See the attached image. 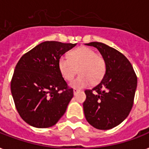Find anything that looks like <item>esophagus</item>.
Returning <instances> with one entry per match:
<instances>
[{
  "mask_svg": "<svg viewBox=\"0 0 149 149\" xmlns=\"http://www.w3.org/2000/svg\"><path fill=\"white\" fill-rule=\"evenodd\" d=\"M79 90H78V89H76V88H74L73 89V94H74V95H76V94H77V93H78V92H79Z\"/></svg>",
  "mask_w": 149,
  "mask_h": 149,
  "instance_id": "obj_1",
  "label": "esophagus"
}]
</instances>
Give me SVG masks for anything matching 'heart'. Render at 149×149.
I'll return each instance as SVG.
<instances>
[{
    "label": "heart",
    "mask_w": 149,
    "mask_h": 149,
    "mask_svg": "<svg viewBox=\"0 0 149 149\" xmlns=\"http://www.w3.org/2000/svg\"><path fill=\"white\" fill-rule=\"evenodd\" d=\"M61 75L65 80L71 81L77 71V79L70 84L73 88H84L89 84H97L106 73L105 59L94 50L87 47H79L69 53V58L62 56L58 62Z\"/></svg>",
    "instance_id": "1"
}]
</instances>
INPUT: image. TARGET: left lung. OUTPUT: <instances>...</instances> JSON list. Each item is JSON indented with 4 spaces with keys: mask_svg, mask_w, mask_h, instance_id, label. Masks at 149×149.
Instances as JSON below:
<instances>
[{
    "mask_svg": "<svg viewBox=\"0 0 149 149\" xmlns=\"http://www.w3.org/2000/svg\"><path fill=\"white\" fill-rule=\"evenodd\" d=\"M97 48L105 59L106 73L100 83L86 90L84 115L93 127L108 130L125 120L132 110L137 77L132 64L120 52L104 43L85 44Z\"/></svg>",
    "mask_w": 149,
    "mask_h": 149,
    "instance_id": "8db88e82",
    "label": "left lung"
}]
</instances>
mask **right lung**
<instances>
[{"label": "right lung", "instance_id": "obj_1", "mask_svg": "<svg viewBox=\"0 0 149 149\" xmlns=\"http://www.w3.org/2000/svg\"><path fill=\"white\" fill-rule=\"evenodd\" d=\"M77 44L47 41L22 56L15 66L10 91L17 112L32 127L53 126L73 97L58 70V59Z\"/></svg>", "mask_w": 149, "mask_h": 149}]
</instances>
